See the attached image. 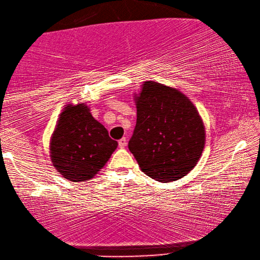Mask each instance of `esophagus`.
<instances>
[{
    "mask_svg": "<svg viewBox=\"0 0 260 260\" xmlns=\"http://www.w3.org/2000/svg\"><path fill=\"white\" fill-rule=\"evenodd\" d=\"M125 146H126V139H125V138H122V139L119 140V147L124 148Z\"/></svg>",
    "mask_w": 260,
    "mask_h": 260,
    "instance_id": "esophagus-1",
    "label": "esophagus"
}]
</instances>
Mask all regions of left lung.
<instances>
[{
  "label": "left lung",
  "instance_id": "8db88e82",
  "mask_svg": "<svg viewBox=\"0 0 260 260\" xmlns=\"http://www.w3.org/2000/svg\"><path fill=\"white\" fill-rule=\"evenodd\" d=\"M135 101L137 123L128 146L138 165L158 182L182 178L197 166L205 145L197 108L178 89L150 81Z\"/></svg>",
  "mask_w": 260,
  "mask_h": 260
}]
</instances>
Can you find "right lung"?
<instances>
[{"label":"right lung","mask_w":260,"mask_h":260,"mask_svg":"<svg viewBox=\"0 0 260 260\" xmlns=\"http://www.w3.org/2000/svg\"><path fill=\"white\" fill-rule=\"evenodd\" d=\"M116 147L86 104H67L51 136L50 159L68 181L85 182L104 167Z\"/></svg>","instance_id":"obj_1"}]
</instances>
